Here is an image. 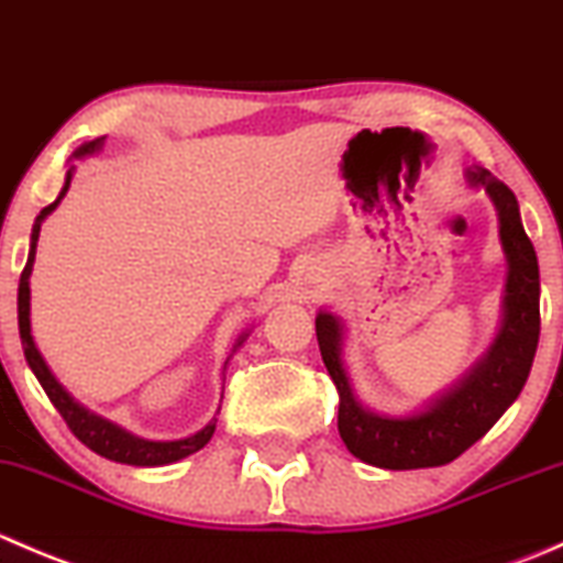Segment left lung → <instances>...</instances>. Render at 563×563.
I'll return each mask as SVG.
<instances>
[{"instance_id":"8db88e82","label":"left lung","mask_w":563,"mask_h":563,"mask_svg":"<svg viewBox=\"0 0 563 563\" xmlns=\"http://www.w3.org/2000/svg\"><path fill=\"white\" fill-rule=\"evenodd\" d=\"M468 181L485 187L501 220V245L509 261L504 327L485 360L428 411L413 417H378L360 406L340 362V323L318 313L316 338L321 360L340 391L338 430L354 457L389 471L433 468L452 463L482 439L515 402L531 373L539 343V264L520 223L515 192L487 168L468 172Z\"/></svg>"}]
</instances>
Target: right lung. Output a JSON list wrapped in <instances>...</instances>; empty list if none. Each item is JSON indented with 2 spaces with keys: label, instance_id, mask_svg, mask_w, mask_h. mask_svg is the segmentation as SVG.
<instances>
[{
  "label": "right lung",
  "instance_id": "add662e5",
  "mask_svg": "<svg viewBox=\"0 0 563 563\" xmlns=\"http://www.w3.org/2000/svg\"><path fill=\"white\" fill-rule=\"evenodd\" d=\"M100 146H103V139L89 141V144L78 146L76 157L92 155V152L100 150ZM67 187H70V172H67L65 187H62L59 198H56L54 203H48V207H45L43 212L37 214L35 229H32L30 258H26L24 272H21V283H19V332H21V343H24V356H26V362H30L32 373L37 376L40 387L45 389L48 400L54 402V408L62 413V419L67 422V428L73 430V435H76V439L81 441L84 446H89L92 452H98L100 457L113 460V463H128V465H168V463H176V460L192 455V452H198L201 446H207V441L212 439L214 422H218V419H212L207 428L198 430V433L190 435V439H179V441H146V439H139V435H130L128 430L117 428V424L108 422V419L98 417V413H89L87 408L78 406V402L73 400V397L67 395L65 389H62V384L56 382L54 373L48 371V365H45L43 356H40V351L35 349V340H32V332H30L32 261H35L40 223H43L45 214L54 212L56 203L65 198ZM236 345H242V340Z\"/></svg>",
  "mask_w": 563,
  "mask_h": 563
}]
</instances>
